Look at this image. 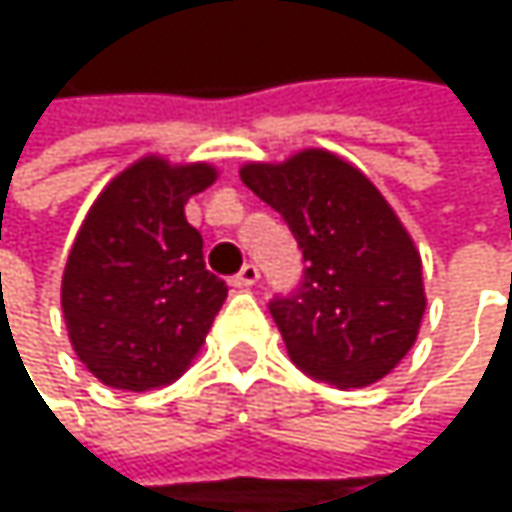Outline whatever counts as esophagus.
Returning <instances> with one entry per match:
<instances>
[{"instance_id": "esophagus-1", "label": "esophagus", "mask_w": 512, "mask_h": 512, "mask_svg": "<svg viewBox=\"0 0 512 512\" xmlns=\"http://www.w3.org/2000/svg\"><path fill=\"white\" fill-rule=\"evenodd\" d=\"M257 278H260V269H257L255 263H246V266L231 278V284H234V287H240V290H249V287H255Z\"/></svg>"}]
</instances>
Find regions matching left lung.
Segmentation results:
<instances>
[{"mask_svg": "<svg viewBox=\"0 0 512 512\" xmlns=\"http://www.w3.org/2000/svg\"><path fill=\"white\" fill-rule=\"evenodd\" d=\"M240 177L284 216L308 263L299 293L269 305L287 356L338 388L385 379L418 341L427 311L421 252L394 207L326 148L246 162Z\"/></svg>", "mask_w": 512, "mask_h": 512, "instance_id": "8db88e82", "label": "left lung"}]
</instances>
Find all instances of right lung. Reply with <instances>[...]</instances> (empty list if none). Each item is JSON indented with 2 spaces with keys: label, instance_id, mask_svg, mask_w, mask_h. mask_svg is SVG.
Listing matches in <instances>:
<instances>
[{
  "label": "right lung",
  "instance_id": "obj_1",
  "mask_svg": "<svg viewBox=\"0 0 512 512\" xmlns=\"http://www.w3.org/2000/svg\"><path fill=\"white\" fill-rule=\"evenodd\" d=\"M210 162L139 156L88 207L61 275V314L76 358L109 388L171 385L201 353L228 296L204 269L186 201L213 186Z\"/></svg>",
  "mask_w": 512,
  "mask_h": 512
}]
</instances>
